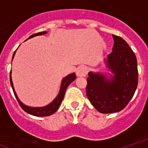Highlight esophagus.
<instances>
[{
    "mask_svg": "<svg viewBox=\"0 0 148 148\" xmlns=\"http://www.w3.org/2000/svg\"><path fill=\"white\" fill-rule=\"evenodd\" d=\"M88 69L85 66H79L76 70V74L77 77H84L86 75Z\"/></svg>",
    "mask_w": 148,
    "mask_h": 148,
    "instance_id": "1",
    "label": "esophagus"
}]
</instances>
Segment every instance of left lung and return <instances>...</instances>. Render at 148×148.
<instances>
[{
	"instance_id": "1",
	"label": "left lung",
	"mask_w": 148,
	"mask_h": 148,
	"mask_svg": "<svg viewBox=\"0 0 148 148\" xmlns=\"http://www.w3.org/2000/svg\"><path fill=\"white\" fill-rule=\"evenodd\" d=\"M114 45L105 64L111 74L88 73L86 95L101 113L121 111L134 96L138 84L137 57L127 42L112 35Z\"/></svg>"
}]
</instances>
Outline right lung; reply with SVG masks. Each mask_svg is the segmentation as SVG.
<instances>
[{
  "instance_id": "1",
  "label": "right lung",
  "mask_w": 148,
  "mask_h": 148,
  "mask_svg": "<svg viewBox=\"0 0 148 148\" xmlns=\"http://www.w3.org/2000/svg\"><path fill=\"white\" fill-rule=\"evenodd\" d=\"M47 32H38V33L33 34L31 36L29 37V39H31V38H33L35 36H42V35H45L47 34ZM15 52L14 51V54H13V56H12V60L14 59V56L15 55ZM76 78V74L75 73H72V74H68L67 76H66L64 77L61 82V84H60V92L57 95V96L53 99V101H52L49 104H48L47 106H45L42 107H31L29 106H26L25 105L24 103H22L20 99H18V97L17 95L16 92H15V90H14V85H13V82H12V78H11V71L10 72V82H11V88H12V90L14 92V96L16 98L17 101H18L20 106L22 108V109L24 110L25 112H26L27 113H29L30 115H32V116H50V115L53 114L54 112L59 109L60 106L61 104L62 101L64 99V95H65V92H66V88L68 87L71 82H73Z\"/></svg>"
}]
</instances>
